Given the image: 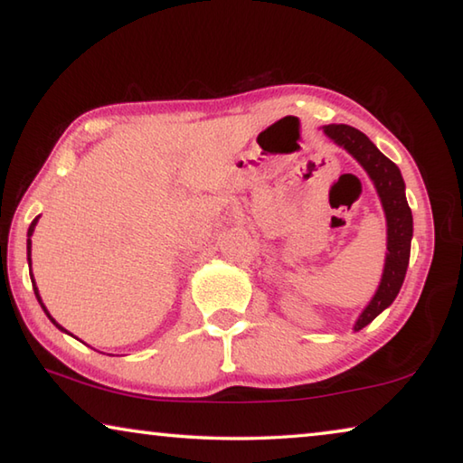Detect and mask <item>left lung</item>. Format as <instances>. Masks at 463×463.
Returning <instances> with one entry per match:
<instances>
[{
    "instance_id": "1",
    "label": "left lung",
    "mask_w": 463,
    "mask_h": 463,
    "mask_svg": "<svg viewBox=\"0 0 463 463\" xmlns=\"http://www.w3.org/2000/svg\"><path fill=\"white\" fill-rule=\"evenodd\" d=\"M325 132L336 145L347 148V151L362 163L367 174H370L375 184V190L380 194L383 213H386L388 221L386 268H383L378 292H375L372 302L367 304V308L364 310V315L359 317L355 323V331H362V328L365 325H370L383 308H388L390 304L394 302L398 292H401L406 268H409L411 260L412 213L404 195V182L401 169H398L386 155H382L378 151V146H375L362 130L347 127V124H328V127H325Z\"/></svg>"
}]
</instances>
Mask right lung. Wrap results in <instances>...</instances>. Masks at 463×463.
Here are the masks:
<instances>
[{
    "label": "right lung",
    "instance_id": "obj_1",
    "mask_svg": "<svg viewBox=\"0 0 463 463\" xmlns=\"http://www.w3.org/2000/svg\"><path fill=\"white\" fill-rule=\"evenodd\" d=\"M36 221H38V218H34L33 224H30V229H28V237H30V234H33V231H34ZM30 245H33V242H30V239H28V263H30ZM33 284H34V281H33ZM34 294H36V298H38V302H41V296H38V289H36V288H34ZM41 307H43V302H41ZM43 308H44V307H43ZM44 312H46V308H44ZM46 317L51 318L49 312H46ZM51 320H52V318H51ZM52 323H54V320H52ZM54 325H57V323H54ZM57 326H59V325H57ZM59 328H62V326H59ZM62 331H65V328H62Z\"/></svg>",
    "mask_w": 463,
    "mask_h": 463
}]
</instances>
